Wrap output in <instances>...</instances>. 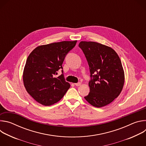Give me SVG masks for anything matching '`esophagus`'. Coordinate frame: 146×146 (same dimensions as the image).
I'll return each instance as SVG.
<instances>
[{"label": "esophagus", "mask_w": 146, "mask_h": 146, "mask_svg": "<svg viewBox=\"0 0 146 146\" xmlns=\"http://www.w3.org/2000/svg\"><path fill=\"white\" fill-rule=\"evenodd\" d=\"M81 84V82H77V83H75V84H74V85L76 86H80Z\"/></svg>", "instance_id": "esophagus-1"}]
</instances>
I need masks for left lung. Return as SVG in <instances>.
Instances as JSON below:
<instances>
[{"mask_svg":"<svg viewBox=\"0 0 146 146\" xmlns=\"http://www.w3.org/2000/svg\"><path fill=\"white\" fill-rule=\"evenodd\" d=\"M78 46L88 61L91 77L90 92L84 98L94 107L105 106L119 96L123 87L121 59L112 48L94 41H81Z\"/></svg>","mask_w":146,"mask_h":146,"instance_id":"8db88e82","label":"left lung"}]
</instances>
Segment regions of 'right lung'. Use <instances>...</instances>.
I'll list each match as a JSON object with an SVG mask.
<instances>
[{
  "instance_id": "add662e5",
  "label": "right lung",
  "mask_w": 146,
  "mask_h": 146,
  "mask_svg": "<svg viewBox=\"0 0 146 146\" xmlns=\"http://www.w3.org/2000/svg\"><path fill=\"white\" fill-rule=\"evenodd\" d=\"M76 43L77 40L63 41L39 46L29 55L23 72L24 85L38 103L52 105L63 98L70 88L63 74L58 77L55 75L62 69L65 56Z\"/></svg>"
}]
</instances>
